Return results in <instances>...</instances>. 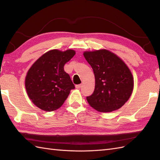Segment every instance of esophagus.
<instances>
[{"label":"esophagus","instance_id":"esophagus-1","mask_svg":"<svg viewBox=\"0 0 160 160\" xmlns=\"http://www.w3.org/2000/svg\"><path fill=\"white\" fill-rule=\"evenodd\" d=\"M82 84H76V89H80V88L82 87Z\"/></svg>","mask_w":160,"mask_h":160}]
</instances>
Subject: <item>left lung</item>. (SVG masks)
I'll return each mask as SVG.
<instances>
[{
  "mask_svg": "<svg viewBox=\"0 0 160 160\" xmlns=\"http://www.w3.org/2000/svg\"><path fill=\"white\" fill-rule=\"evenodd\" d=\"M83 55L92 67L96 80L93 93L87 97L88 103L102 113L119 109L133 89L130 69L123 60L107 49L84 52Z\"/></svg>",
  "mask_w": 160,
  "mask_h": 160,
  "instance_id": "8db88e82",
  "label": "left lung"
}]
</instances>
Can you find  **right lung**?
<instances>
[{"label":"right lung","mask_w":160,"mask_h":160,"mask_svg":"<svg viewBox=\"0 0 160 160\" xmlns=\"http://www.w3.org/2000/svg\"><path fill=\"white\" fill-rule=\"evenodd\" d=\"M76 52L50 50L40 56L30 67L25 78V88L30 100L45 111L59 108L75 86L64 66Z\"/></svg>","instance_id":"add662e5"}]
</instances>
